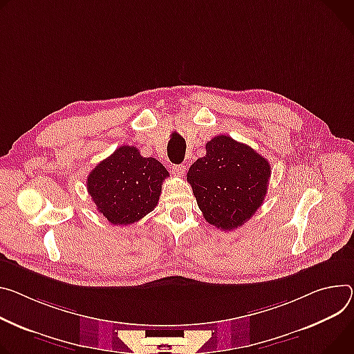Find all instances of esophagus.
Here are the masks:
<instances>
[{"label": "esophagus", "instance_id": "obj_1", "mask_svg": "<svg viewBox=\"0 0 354 354\" xmlns=\"http://www.w3.org/2000/svg\"><path fill=\"white\" fill-rule=\"evenodd\" d=\"M171 171H172V174L174 175H176V176H183V174H185V171H186V167L185 165H172L171 167Z\"/></svg>", "mask_w": 354, "mask_h": 354}]
</instances>
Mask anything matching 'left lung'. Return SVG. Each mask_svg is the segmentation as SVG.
I'll list each match as a JSON object with an SVG mask.
<instances>
[{"label":"left lung","mask_w":354,"mask_h":354,"mask_svg":"<svg viewBox=\"0 0 354 354\" xmlns=\"http://www.w3.org/2000/svg\"><path fill=\"white\" fill-rule=\"evenodd\" d=\"M270 176L264 156L229 136H217L206 144V155L189 168L187 182L206 221L230 232L261 206Z\"/></svg>","instance_id":"obj_1"}]
</instances>
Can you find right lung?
Segmentation results:
<instances>
[{
	"label": "right lung",
	"mask_w": 354,
	"mask_h": 354,
	"mask_svg": "<svg viewBox=\"0 0 354 354\" xmlns=\"http://www.w3.org/2000/svg\"><path fill=\"white\" fill-rule=\"evenodd\" d=\"M169 174L155 158H144L136 147L121 145L87 176V192L97 212L117 226L142 218L158 205Z\"/></svg>",
	"instance_id": "obj_1"
}]
</instances>
